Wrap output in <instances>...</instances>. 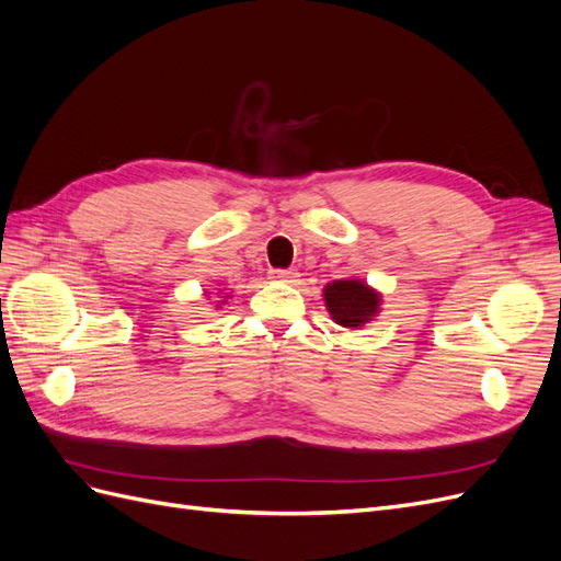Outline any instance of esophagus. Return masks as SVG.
I'll return each instance as SVG.
<instances>
[{
  "mask_svg": "<svg viewBox=\"0 0 561 561\" xmlns=\"http://www.w3.org/2000/svg\"><path fill=\"white\" fill-rule=\"evenodd\" d=\"M268 278L283 280V283H295L299 278V274H297V271H293V268H271L268 271Z\"/></svg>",
  "mask_w": 561,
  "mask_h": 561,
  "instance_id": "34e87169",
  "label": "esophagus"
}]
</instances>
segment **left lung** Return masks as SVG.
<instances>
[{"mask_svg":"<svg viewBox=\"0 0 561 561\" xmlns=\"http://www.w3.org/2000/svg\"><path fill=\"white\" fill-rule=\"evenodd\" d=\"M322 299L336 325L348 330H360L381 311V293L360 278L328 283Z\"/></svg>","mask_w":561,"mask_h":561,"instance_id":"8db88e82","label":"left lung"}]
</instances>
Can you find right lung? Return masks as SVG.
Returning <instances> with one entry per match:
<instances>
[{"label":"right lung","instance_id":"right-lung-1","mask_svg":"<svg viewBox=\"0 0 561 561\" xmlns=\"http://www.w3.org/2000/svg\"><path fill=\"white\" fill-rule=\"evenodd\" d=\"M206 297H208V293H206ZM229 297H231V295H225V299H222V301H217V307H219V304H225Z\"/></svg>","mask_w":561,"mask_h":561}]
</instances>
